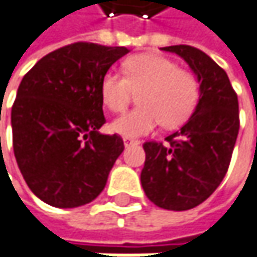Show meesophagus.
Masks as SVG:
<instances>
[{
	"label": "esophagus",
	"mask_w": 257,
	"mask_h": 257,
	"mask_svg": "<svg viewBox=\"0 0 257 257\" xmlns=\"http://www.w3.org/2000/svg\"><path fill=\"white\" fill-rule=\"evenodd\" d=\"M139 141L136 139H132V138H124V147H133V145H138Z\"/></svg>",
	"instance_id": "esophagus-1"
}]
</instances>
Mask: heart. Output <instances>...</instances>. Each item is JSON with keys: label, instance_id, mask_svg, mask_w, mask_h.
I'll return each mask as SVG.
<instances>
[{"label": "heart", "instance_id": "b5f03b06", "mask_svg": "<svg viewBox=\"0 0 257 257\" xmlns=\"http://www.w3.org/2000/svg\"><path fill=\"white\" fill-rule=\"evenodd\" d=\"M124 76L107 71L100 85L101 100L112 112H122L139 92V107L113 119L109 128L122 138H141L160 122L165 128L189 119L199 100V82L189 70L157 54H138L124 61Z\"/></svg>", "mask_w": 257, "mask_h": 257}]
</instances>
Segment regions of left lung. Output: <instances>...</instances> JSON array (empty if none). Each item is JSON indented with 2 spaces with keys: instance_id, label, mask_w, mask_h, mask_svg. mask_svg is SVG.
<instances>
[{
  "instance_id": "left-lung-1",
  "label": "left lung",
  "mask_w": 257,
  "mask_h": 257,
  "mask_svg": "<svg viewBox=\"0 0 257 257\" xmlns=\"http://www.w3.org/2000/svg\"><path fill=\"white\" fill-rule=\"evenodd\" d=\"M181 57L199 82V101L189 121L162 142H145L141 183L147 197L171 211L192 209L223 181L239 130L238 97L226 71L205 52L166 46Z\"/></svg>"
}]
</instances>
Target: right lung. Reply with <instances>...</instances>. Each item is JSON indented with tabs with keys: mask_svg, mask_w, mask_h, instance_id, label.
I'll use <instances>...</instances> for the list:
<instances>
[{
	"mask_svg": "<svg viewBox=\"0 0 257 257\" xmlns=\"http://www.w3.org/2000/svg\"><path fill=\"white\" fill-rule=\"evenodd\" d=\"M127 48L73 43L43 57L22 79L12 107L13 151L39 199L76 208L103 192L124 151L116 135H101V79Z\"/></svg>",
	"mask_w": 257,
	"mask_h": 257,
	"instance_id": "1",
	"label": "right lung"
}]
</instances>
